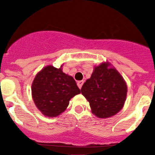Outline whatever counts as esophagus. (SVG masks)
I'll return each instance as SVG.
<instances>
[{
	"label": "esophagus",
	"instance_id": "obj_1",
	"mask_svg": "<svg viewBox=\"0 0 155 155\" xmlns=\"http://www.w3.org/2000/svg\"><path fill=\"white\" fill-rule=\"evenodd\" d=\"M83 83H84V81H79V82H77L78 87H79V88L81 89V87H82V85H83Z\"/></svg>",
	"mask_w": 155,
	"mask_h": 155
}]
</instances>
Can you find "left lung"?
<instances>
[{
  "label": "left lung",
  "instance_id": "1",
  "mask_svg": "<svg viewBox=\"0 0 155 155\" xmlns=\"http://www.w3.org/2000/svg\"><path fill=\"white\" fill-rule=\"evenodd\" d=\"M109 62L95 67L81 92L90 104L92 113L107 118L118 113L126 101L127 87L121 75Z\"/></svg>",
  "mask_w": 155,
  "mask_h": 155
}]
</instances>
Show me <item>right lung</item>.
I'll list each match as a JSON object with an SVG mask.
<instances>
[{"label":"right lung","mask_w":155,"mask_h":155,"mask_svg":"<svg viewBox=\"0 0 155 155\" xmlns=\"http://www.w3.org/2000/svg\"><path fill=\"white\" fill-rule=\"evenodd\" d=\"M61 68L45 67L32 82L33 100L45 116L56 117L61 114L68 107L70 100L80 93L74 79L63 73Z\"/></svg>","instance_id":"obj_1"}]
</instances>
